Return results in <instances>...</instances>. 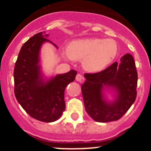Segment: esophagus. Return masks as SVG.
I'll return each instance as SVG.
<instances>
[{
    "instance_id": "1",
    "label": "esophagus",
    "mask_w": 151,
    "mask_h": 151,
    "mask_svg": "<svg viewBox=\"0 0 151 151\" xmlns=\"http://www.w3.org/2000/svg\"><path fill=\"white\" fill-rule=\"evenodd\" d=\"M83 79H84V77H83V76L81 75V74H78L76 76V80H77V81H80V82H81Z\"/></svg>"
}]
</instances>
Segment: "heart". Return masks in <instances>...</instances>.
I'll use <instances>...</instances> for the list:
<instances>
[{"label":"heart","mask_w":151,"mask_h":151,"mask_svg":"<svg viewBox=\"0 0 151 151\" xmlns=\"http://www.w3.org/2000/svg\"><path fill=\"white\" fill-rule=\"evenodd\" d=\"M69 58L83 60L84 69L89 72H99L105 68L116 56L118 45L112 39L89 38L73 41L67 47Z\"/></svg>","instance_id":"1"}]
</instances>
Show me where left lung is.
Masks as SVG:
<instances>
[{"label": "left lung", "instance_id": "left-lung-1", "mask_svg": "<svg viewBox=\"0 0 151 151\" xmlns=\"http://www.w3.org/2000/svg\"><path fill=\"white\" fill-rule=\"evenodd\" d=\"M81 85L84 106L87 114L97 122L117 121L126 113L136 99L137 73L133 57L126 54L119 62H115L97 73H85ZM105 87L117 92L113 102H107L103 95Z\"/></svg>", "mask_w": 151, "mask_h": 151}]
</instances>
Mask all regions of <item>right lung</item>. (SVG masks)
Segmentation results:
<instances>
[{
    "label": "right lung",
    "instance_id": "add662e5",
    "mask_svg": "<svg viewBox=\"0 0 151 151\" xmlns=\"http://www.w3.org/2000/svg\"><path fill=\"white\" fill-rule=\"evenodd\" d=\"M47 36L40 32L24 43L15 62L13 75L15 96L22 109L31 117L50 123L60 119L65 111V88L74 81L77 72L72 70L44 81L38 63L41 46L45 42H50L44 37Z\"/></svg>",
    "mask_w": 151,
    "mask_h": 151
}]
</instances>
